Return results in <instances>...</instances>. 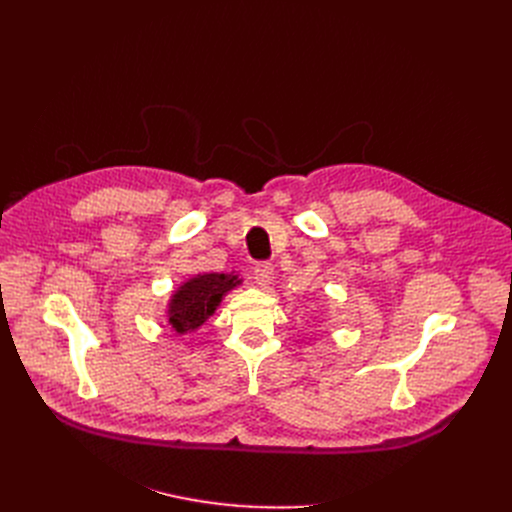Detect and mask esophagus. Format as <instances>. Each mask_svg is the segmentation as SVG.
Instances as JSON below:
<instances>
[{
    "label": "esophagus",
    "mask_w": 512,
    "mask_h": 512,
    "mask_svg": "<svg viewBox=\"0 0 512 512\" xmlns=\"http://www.w3.org/2000/svg\"><path fill=\"white\" fill-rule=\"evenodd\" d=\"M253 278L259 286L267 288L274 282V265L272 263H257L253 267Z\"/></svg>",
    "instance_id": "obj_1"
}]
</instances>
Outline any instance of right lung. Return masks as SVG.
I'll list each match as a JSON object with an SVG mask.
<instances>
[{"label":"right lung","instance_id":"obj_1","mask_svg":"<svg viewBox=\"0 0 512 512\" xmlns=\"http://www.w3.org/2000/svg\"><path fill=\"white\" fill-rule=\"evenodd\" d=\"M240 284L234 274H199L180 284L168 303V324L178 334L195 332L215 313L224 294Z\"/></svg>","mask_w":512,"mask_h":512}]
</instances>
